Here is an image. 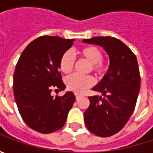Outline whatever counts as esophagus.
Instances as JSON below:
<instances>
[{"label":"esophagus","instance_id":"34e87169","mask_svg":"<svg viewBox=\"0 0 153 153\" xmlns=\"http://www.w3.org/2000/svg\"><path fill=\"white\" fill-rule=\"evenodd\" d=\"M75 96H76V100H78L81 95H80L79 94H76H76H75Z\"/></svg>","mask_w":153,"mask_h":153}]
</instances>
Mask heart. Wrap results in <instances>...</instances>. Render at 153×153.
Wrapping results in <instances>:
<instances>
[{
	"instance_id": "obj_1",
	"label": "heart",
	"mask_w": 153,
	"mask_h": 153,
	"mask_svg": "<svg viewBox=\"0 0 153 153\" xmlns=\"http://www.w3.org/2000/svg\"><path fill=\"white\" fill-rule=\"evenodd\" d=\"M79 54L92 65L93 71L101 73L105 71V64L101 61L102 52L94 46H88L79 51ZM75 59L72 53L67 51L62 55L59 61V68L63 73H70L74 66ZM94 79L91 76H80L78 75H71L65 80L67 88L76 93H83L88 88L94 85Z\"/></svg>"
}]
</instances>
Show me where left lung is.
I'll list each match as a JSON object with an SVG mask.
<instances>
[{
  "mask_svg": "<svg viewBox=\"0 0 153 153\" xmlns=\"http://www.w3.org/2000/svg\"><path fill=\"white\" fill-rule=\"evenodd\" d=\"M82 42L103 48L110 59L107 72L93 88L103 96L88 97L86 127L98 136H111L124 127L136 105L140 87L137 59L128 47L114 37L97 36Z\"/></svg>",
  "mask_w": 153,
  "mask_h": 153,
  "instance_id": "obj_1",
  "label": "left lung"
}]
</instances>
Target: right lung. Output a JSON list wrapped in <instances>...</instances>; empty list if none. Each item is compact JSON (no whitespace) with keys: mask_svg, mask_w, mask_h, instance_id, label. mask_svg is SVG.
Listing matches in <instances>:
<instances>
[{"mask_svg":"<svg viewBox=\"0 0 153 153\" xmlns=\"http://www.w3.org/2000/svg\"><path fill=\"white\" fill-rule=\"evenodd\" d=\"M74 41L59 36L38 37L27 46L17 63L13 75L15 101L25 123L39 133L60 129L76 100L71 91L60 97L51 94L53 88H65L59 61Z\"/></svg>","mask_w":153,"mask_h":153,"instance_id":"obj_1","label":"right lung"}]
</instances>
